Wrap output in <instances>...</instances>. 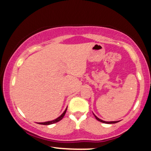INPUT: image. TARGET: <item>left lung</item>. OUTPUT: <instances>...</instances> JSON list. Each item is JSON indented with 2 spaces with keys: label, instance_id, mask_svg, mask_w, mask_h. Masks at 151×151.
Listing matches in <instances>:
<instances>
[{
  "label": "left lung",
  "instance_id": "1",
  "mask_svg": "<svg viewBox=\"0 0 151 151\" xmlns=\"http://www.w3.org/2000/svg\"><path fill=\"white\" fill-rule=\"evenodd\" d=\"M93 115H94V114H93ZM94 116H95V118H96V120H98L99 121H100V122H102V123H104V124H116V123H117V122H119V121H103V120H101V119H99V118L96 116H95L94 115Z\"/></svg>",
  "mask_w": 151,
  "mask_h": 151
}]
</instances>
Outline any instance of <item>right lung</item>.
<instances>
[{
	"label": "right lung",
	"instance_id": "right-lung-1",
	"mask_svg": "<svg viewBox=\"0 0 151 151\" xmlns=\"http://www.w3.org/2000/svg\"><path fill=\"white\" fill-rule=\"evenodd\" d=\"M67 108L65 109V111L62 113V114L61 116H60L58 118H57L56 119H55V120H52V121H47V122H43V123H39V124H42V125H50V124H55V123H57L58 122V121H60V120H62V119H63L64 116L66 114V111H67Z\"/></svg>",
	"mask_w": 151,
	"mask_h": 151
}]
</instances>
